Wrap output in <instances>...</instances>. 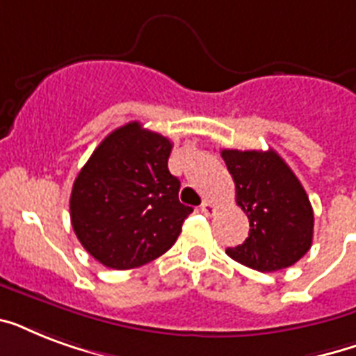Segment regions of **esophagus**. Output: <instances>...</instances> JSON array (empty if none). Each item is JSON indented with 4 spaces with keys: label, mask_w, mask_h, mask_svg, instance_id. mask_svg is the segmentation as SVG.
Segmentation results:
<instances>
[{
    "label": "esophagus",
    "mask_w": 356,
    "mask_h": 356,
    "mask_svg": "<svg viewBox=\"0 0 356 356\" xmlns=\"http://www.w3.org/2000/svg\"><path fill=\"white\" fill-rule=\"evenodd\" d=\"M200 209H201V212H203V214H207V216H214V214H216V211H218V207L214 205L212 201H203Z\"/></svg>",
    "instance_id": "34e87169"
}]
</instances>
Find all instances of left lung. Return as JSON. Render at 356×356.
I'll use <instances>...</instances> for the list:
<instances>
[{"mask_svg":"<svg viewBox=\"0 0 356 356\" xmlns=\"http://www.w3.org/2000/svg\"><path fill=\"white\" fill-rule=\"evenodd\" d=\"M236 203L249 218V236L225 253L257 271L296 264L312 245L314 212L309 195L273 149H223Z\"/></svg>","mask_w":356,"mask_h":356,"instance_id":"8db88e82","label":"left lung"}]
</instances>
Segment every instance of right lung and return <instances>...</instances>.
<instances>
[{
	"label": "right lung",
	"instance_id": "right-lung-1",
	"mask_svg": "<svg viewBox=\"0 0 356 356\" xmlns=\"http://www.w3.org/2000/svg\"><path fill=\"white\" fill-rule=\"evenodd\" d=\"M172 142L129 122L108 134L81 168L70 218L88 253L113 270L159 259L194 209L179 201L181 181L168 170Z\"/></svg>",
	"mask_w": 356,
	"mask_h": 356
}]
</instances>
